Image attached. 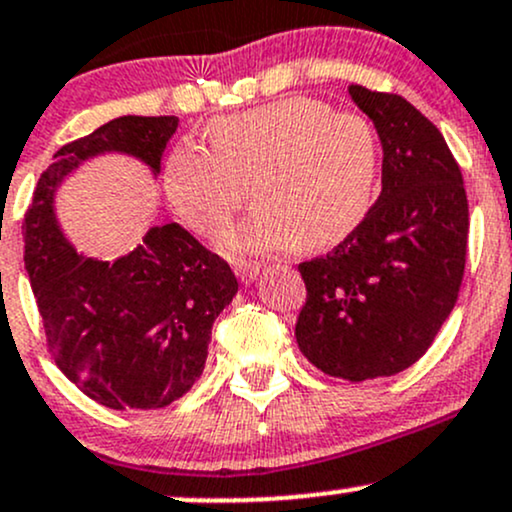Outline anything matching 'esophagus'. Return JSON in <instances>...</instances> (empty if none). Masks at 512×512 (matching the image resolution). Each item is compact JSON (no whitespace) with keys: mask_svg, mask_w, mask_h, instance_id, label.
Here are the masks:
<instances>
[{"mask_svg":"<svg viewBox=\"0 0 512 512\" xmlns=\"http://www.w3.org/2000/svg\"><path fill=\"white\" fill-rule=\"evenodd\" d=\"M233 269L235 274H238V277L247 284V282H255V279L260 277V272L265 269V265H260V262H235Z\"/></svg>","mask_w":512,"mask_h":512,"instance_id":"34e87169","label":"esophagus"}]
</instances>
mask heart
<instances>
[{
  "label": "heart",
  "mask_w": 512,
  "mask_h": 512,
  "mask_svg": "<svg viewBox=\"0 0 512 512\" xmlns=\"http://www.w3.org/2000/svg\"><path fill=\"white\" fill-rule=\"evenodd\" d=\"M211 150L182 143L165 160L167 199L194 233L211 238L230 221L250 182L257 206L221 235L230 255H269L340 243L369 213L379 179L374 128L357 114L289 97L223 116Z\"/></svg>",
  "instance_id": "obj_1"
}]
</instances>
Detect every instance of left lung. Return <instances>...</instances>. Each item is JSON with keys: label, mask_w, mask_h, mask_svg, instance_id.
Here are the masks:
<instances>
[{"label": "left lung", "mask_w": 512, "mask_h": 512, "mask_svg": "<svg viewBox=\"0 0 512 512\" xmlns=\"http://www.w3.org/2000/svg\"><path fill=\"white\" fill-rule=\"evenodd\" d=\"M350 97L384 148L381 194L333 252L299 265L296 342L320 372L364 381L418 362L452 313L469 204L445 138L411 101L359 84Z\"/></svg>", "instance_id": "obj_1"}]
</instances>
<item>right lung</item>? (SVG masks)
Here are the masks:
<instances>
[{"instance_id":"1","label":"right lung","mask_w":512,"mask_h":512,"mask_svg":"<svg viewBox=\"0 0 512 512\" xmlns=\"http://www.w3.org/2000/svg\"><path fill=\"white\" fill-rule=\"evenodd\" d=\"M177 126V116H121L63 145L21 226L48 352L77 389L114 411L165 408L192 389L238 279L179 223L153 226L114 262L77 255L53 201L67 174L101 153L133 155L157 174Z\"/></svg>"}]
</instances>
